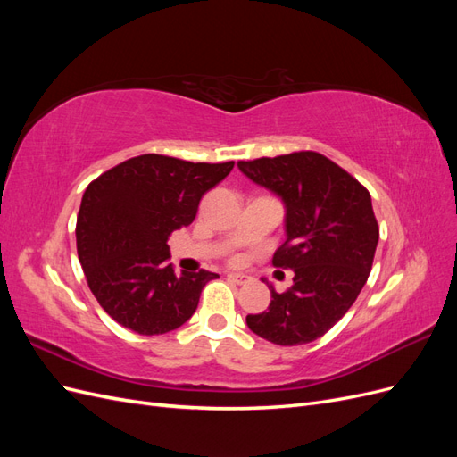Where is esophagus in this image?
I'll use <instances>...</instances> for the list:
<instances>
[{"instance_id":"1","label":"esophagus","mask_w":457,"mask_h":457,"mask_svg":"<svg viewBox=\"0 0 457 457\" xmlns=\"http://www.w3.org/2000/svg\"><path fill=\"white\" fill-rule=\"evenodd\" d=\"M227 278L230 280V282H234V284H238V286H242V284H247V280H250V276H245V274H237V272H230Z\"/></svg>"}]
</instances>
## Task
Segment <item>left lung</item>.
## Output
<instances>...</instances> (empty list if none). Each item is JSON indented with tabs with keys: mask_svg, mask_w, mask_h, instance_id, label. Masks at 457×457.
Returning <instances> with one entry per match:
<instances>
[{
	"mask_svg": "<svg viewBox=\"0 0 457 457\" xmlns=\"http://www.w3.org/2000/svg\"><path fill=\"white\" fill-rule=\"evenodd\" d=\"M240 171L284 204L286 240L274 267L294 286L270 289L269 311L247 314L253 334L282 347L305 345L339 322L364 287L379 240L370 192L318 152L238 162Z\"/></svg>",
	"mask_w": 457,
	"mask_h": 457,
	"instance_id": "left-lung-1",
	"label": "left lung"
}]
</instances>
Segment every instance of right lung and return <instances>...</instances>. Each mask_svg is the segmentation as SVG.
<instances>
[{
	"label": "right lung",
	"mask_w": 457,
	"mask_h": 457,
	"mask_svg": "<svg viewBox=\"0 0 457 457\" xmlns=\"http://www.w3.org/2000/svg\"><path fill=\"white\" fill-rule=\"evenodd\" d=\"M234 162L192 163L160 154L121 162L86 188L76 244L81 269L99 305L141 336H162L195 314L210 270L177 274L168 238L188 227L207 190Z\"/></svg>",
	"instance_id": "obj_1"
}]
</instances>
